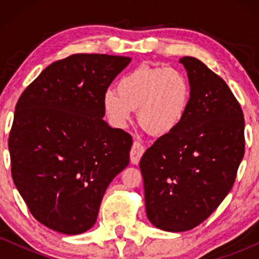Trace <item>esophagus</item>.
<instances>
[{"label": "esophagus", "mask_w": 259, "mask_h": 259, "mask_svg": "<svg viewBox=\"0 0 259 259\" xmlns=\"http://www.w3.org/2000/svg\"><path fill=\"white\" fill-rule=\"evenodd\" d=\"M145 152V147L138 141H134L132 151H130V160L133 164H139L140 159H141L142 154Z\"/></svg>", "instance_id": "esophagus-1"}]
</instances>
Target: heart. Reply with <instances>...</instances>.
<instances>
[{
  "instance_id": "obj_1",
  "label": "heart",
  "mask_w": 259,
  "mask_h": 259,
  "mask_svg": "<svg viewBox=\"0 0 259 259\" xmlns=\"http://www.w3.org/2000/svg\"><path fill=\"white\" fill-rule=\"evenodd\" d=\"M191 101L189 79L177 68L140 67L121 76L117 91L103 94V108L117 127H125L138 109L140 124L154 135H168L185 118Z\"/></svg>"
}]
</instances>
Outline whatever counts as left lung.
I'll list each match as a JSON object with an SVG mask.
<instances>
[{
    "mask_svg": "<svg viewBox=\"0 0 259 259\" xmlns=\"http://www.w3.org/2000/svg\"><path fill=\"white\" fill-rule=\"evenodd\" d=\"M191 101L180 125L140 160L146 214L156 228L191 230L230 192L245 153V120L221 76L197 58L183 57Z\"/></svg>",
    "mask_w": 259,
    "mask_h": 259,
    "instance_id": "8db88e82",
    "label": "left lung"
}]
</instances>
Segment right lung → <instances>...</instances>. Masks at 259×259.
I'll use <instances>...</instances> for the list:
<instances>
[{"mask_svg":"<svg viewBox=\"0 0 259 259\" xmlns=\"http://www.w3.org/2000/svg\"><path fill=\"white\" fill-rule=\"evenodd\" d=\"M132 58L78 55L44 69L14 112L12 178L34 218L65 235L94 227L112 180L129 164L133 139L105 117L103 94Z\"/></svg>","mask_w":259,"mask_h":259,"instance_id":"obj_1","label":"right lung"}]
</instances>
